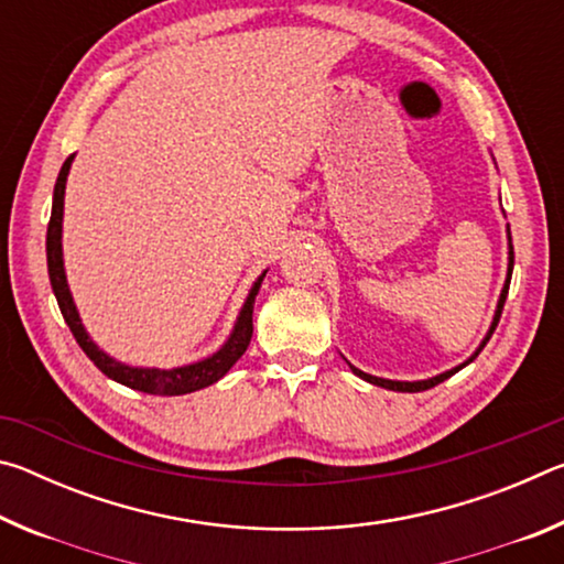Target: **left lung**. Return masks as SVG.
<instances>
[{
	"label": "left lung",
	"mask_w": 564,
	"mask_h": 564,
	"mask_svg": "<svg viewBox=\"0 0 564 564\" xmlns=\"http://www.w3.org/2000/svg\"><path fill=\"white\" fill-rule=\"evenodd\" d=\"M512 263H514V256H512V246H510V269H508V283H505V289H502V295H500L498 311H495V321H492V326H490V333H488V338L482 340V346L475 350V356H473L470 360H465L463 366H457V368H453V370H447V373H441V376H435V378H431V380H415V383H400V380H386V378H376V376H368V373H362V370H358V368H352V366H350V368H352V373L360 376L362 380H368V383H373V386L388 388V390H398V393H417V390L435 388L437 383H443V380H447V378H451V376H455L457 370L465 368L467 362H473V360L477 358V352H480V350L485 348V343L490 340V336H492V333H495V328H498L500 316H502V305H505V299H508V289H510V279H512Z\"/></svg>",
	"instance_id": "obj_1"
}]
</instances>
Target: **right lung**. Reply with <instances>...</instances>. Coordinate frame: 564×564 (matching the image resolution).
Returning a JSON list of instances; mask_svg holds the SVG:
<instances>
[{
  "label": "right lung",
  "instance_id": "obj_1",
  "mask_svg": "<svg viewBox=\"0 0 564 564\" xmlns=\"http://www.w3.org/2000/svg\"><path fill=\"white\" fill-rule=\"evenodd\" d=\"M72 159L74 156L64 161V166L54 184L52 218H50V226H46V269H50V281H52V289L56 295V303H59L62 316L66 321V326H69L72 336L76 338V343H79V348L87 352L89 360H94V366H97L104 376L117 380V383L127 386V388L149 393V395H184V393H194V390H202L206 386L216 383L218 378H224L228 370H231L234 362L243 356L248 343H251L253 301H256V295H259L261 281L265 273L253 283L251 293H248V301L243 303V311H241V316H238L231 338H228L226 346L218 352H214L212 358L198 360V362H194V366L171 368V370L121 366V362L109 358L107 352L94 346L91 338L87 336V330H84V326H82L79 313H76V308H74L69 285H66L64 261H62V214H64V186H66V174H69Z\"/></svg>",
  "mask_w": 564,
  "mask_h": 564
}]
</instances>
